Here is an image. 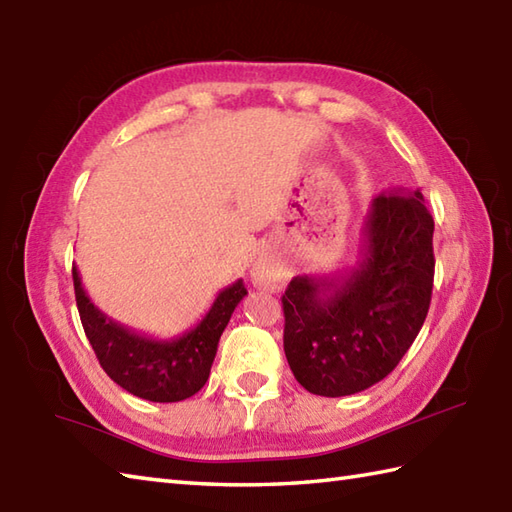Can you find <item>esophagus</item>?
Instances as JSON below:
<instances>
[{
    "instance_id": "1",
    "label": "esophagus",
    "mask_w": 512,
    "mask_h": 512,
    "mask_svg": "<svg viewBox=\"0 0 512 512\" xmlns=\"http://www.w3.org/2000/svg\"><path fill=\"white\" fill-rule=\"evenodd\" d=\"M252 280L256 287H263V289H276L280 285V269L271 263V260H263V263H258L252 271Z\"/></svg>"
}]
</instances>
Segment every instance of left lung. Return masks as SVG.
<instances>
[{
  "label": "left lung",
  "instance_id": "1",
  "mask_svg": "<svg viewBox=\"0 0 512 512\" xmlns=\"http://www.w3.org/2000/svg\"><path fill=\"white\" fill-rule=\"evenodd\" d=\"M431 238L434 219L418 190L381 192L355 267L289 282L285 355L304 390L331 399L357 394L399 366L429 311Z\"/></svg>",
  "mask_w": 512,
  "mask_h": 512
}]
</instances>
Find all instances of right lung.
<instances>
[{"mask_svg": "<svg viewBox=\"0 0 512 512\" xmlns=\"http://www.w3.org/2000/svg\"><path fill=\"white\" fill-rule=\"evenodd\" d=\"M72 276L85 335L102 370L129 394L153 403L184 401L206 385L219 339L238 302L247 295L243 280H236L219 291L195 328L173 339H157L113 322L89 300L76 267Z\"/></svg>", "mask_w": 512, "mask_h": 512, "instance_id": "1", "label": "right lung"}]
</instances>
